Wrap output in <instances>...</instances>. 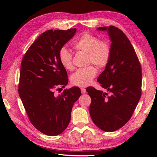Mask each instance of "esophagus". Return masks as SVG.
Masks as SVG:
<instances>
[{
  "mask_svg": "<svg viewBox=\"0 0 157 157\" xmlns=\"http://www.w3.org/2000/svg\"><path fill=\"white\" fill-rule=\"evenodd\" d=\"M81 93L82 94H85L86 92V89L85 88H81Z\"/></svg>",
  "mask_w": 157,
  "mask_h": 157,
  "instance_id": "34e87169",
  "label": "esophagus"
}]
</instances>
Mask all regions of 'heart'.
Listing matches in <instances>:
<instances>
[{
    "instance_id": "heart-1",
    "label": "heart",
    "mask_w": 157,
    "mask_h": 157,
    "mask_svg": "<svg viewBox=\"0 0 157 157\" xmlns=\"http://www.w3.org/2000/svg\"><path fill=\"white\" fill-rule=\"evenodd\" d=\"M77 51L87 53L88 63H93L98 67L102 68L108 64L111 56V47L104 40H99L97 36L84 33L72 44ZM59 59L62 67L67 71L73 69L72 56L65 47H62L59 52ZM97 74V69L94 65L78 69L71 77L72 85L85 87L92 83Z\"/></svg>"
}]
</instances>
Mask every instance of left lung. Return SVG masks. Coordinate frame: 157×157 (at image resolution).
Here are the masks:
<instances>
[{"label":"left lung","instance_id":"1","mask_svg":"<svg viewBox=\"0 0 157 157\" xmlns=\"http://www.w3.org/2000/svg\"><path fill=\"white\" fill-rule=\"evenodd\" d=\"M111 42V56L97 78L104 92L94 87L86 91L92 98L90 114L94 124L105 132L117 130L130 119L141 95V67L129 39L114 26L102 27Z\"/></svg>","mask_w":157,"mask_h":157}]
</instances>
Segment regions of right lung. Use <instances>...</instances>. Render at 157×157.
<instances>
[{
    "mask_svg": "<svg viewBox=\"0 0 157 157\" xmlns=\"http://www.w3.org/2000/svg\"><path fill=\"white\" fill-rule=\"evenodd\" d=\"M76 29L48 30L30 46L21 63L18 93L28 117L38 130L50 136L67 127L72 106L81 96L73 86L58 96L54 89L68 83L67 74L59 59L60 49L72 39Z\"/></svg>",
    "mask_w": 157,
    "mask_h": 157,
    "instance_id": "add662e5",
    "label": "right lung"
}]
</instances>
